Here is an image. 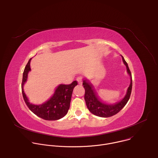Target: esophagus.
Wrapping results in <instances>:
<instances>
[{
    "instance_id": "34e87169",
    "label": "esophagus",
    "mask_w": 158,
    "mask_h": 158,
    "mask_svg": "<svg viewBox=\"0 0 158 158\" xmlns=\"http://www.w3.org/2000/svg\"><path fill=\"white\" fill-rule=\"evenodd\" d=\"M77 81L79 84L81 85V84H82V77H78L77 78Z\"/></svg>"
}]
</instances>
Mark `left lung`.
I'll use <instances>...</instances> for the list:
<instances>
[{
    "mask_svg": "<svg viewBox=\"0 0 158 158\" xmlns=\"http://www.w3.org/2000/svg\"><path fill=\"white\" fill-rule=\"evenodd\" d=\"M121 57L124 64L126 66L127 73L131 77V83L127 90L126 96L119 102H117L114 104H107L101 102L98 98L92 85L89 82H87V80H83L82 85H84V87L85 89L84 99L86 106L89 111L97 116L102 118H108L116 114L125 106V105L127 104V101L129 99L132 85V76L127 63L126 62L123 56H121Z\"/></svg>",
    "mask_w": 158,
    "mask_h": 158,
    "instance_id": "left-lung-1",
    "label": "left lung"
}]
</instances>
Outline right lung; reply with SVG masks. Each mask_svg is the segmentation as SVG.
<instances>
[{"instance_id": "obj_1", "label": "right lung", "mask_w": 158, "mask_h": 158, "mask_svg": "<svg viewBox=\"0 0 158 158\" xmlns=\"http://www.w3.org/2000/svg\"><path fill=\"white\" fill-rule=\"evenodd\" d=\"M31 59L25 67L22 77V93L24 101L29 109L39 118L48 121L58 120L65 116L68 112L73 89L77 85V82L74 81L70 84H60L51 98L44 104L34 105L30 103L24 91L23 87L27 79L28 73L31 70L30 66Z\"/></svg>"}]
</instances>
